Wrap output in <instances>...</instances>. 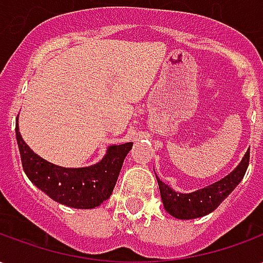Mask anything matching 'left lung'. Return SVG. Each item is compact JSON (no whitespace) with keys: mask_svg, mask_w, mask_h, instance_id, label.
<instances>
[{"mask_svg":"<svg viewBox=\"0 0 263 263\" xmlns=\"http://www.w3.org/2000/svg\"><path fill=\"white\" fill-rule=\"evenodd\" d=\"M248 165L249 151L245 154L241 163L228 176L210 184L207 187L196 190L193 193H177L156 176L163 207L169 214L179 220H193L210 214L224 201V198L228 197V194L237 187L238 183L242 180Z\"/></svg>","mask_w":263,"mask_h":263,"instance_id":"obj_1","label":"left lung"}]
</instances>
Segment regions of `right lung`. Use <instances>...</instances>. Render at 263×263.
<instances>
[{"mask_svg": "<svg viewBox=\"0 0 263 263\" xmlns=\"http://www.w3.org/2000/svg\"><path fill=\"white\" fill-rule=\"evenodd\" d=\"M15 134L22 167L29 180L54 201L74 209H94L111 196L122 162L134 145L132 142L112 145L96 165L71 169L53 165L33 154L21 137L18 122Z\"/></svg>", "mask_w": 263, "mask_h": 263, "instance_id": "right-lung-1", "label": "right lung"}]
</instances>
